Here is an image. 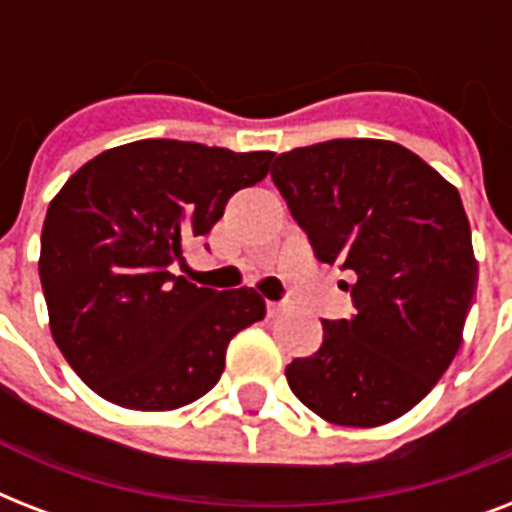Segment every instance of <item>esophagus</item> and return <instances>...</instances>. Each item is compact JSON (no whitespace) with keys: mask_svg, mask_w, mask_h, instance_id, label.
Returning <instances> with one entry per match:
<instances>
[{"mask_svg":"<svg viewBox=\"0 0 512 512\" xmlns=\"http://www.w3.org/2000/svg\"><path fill=\"white\" fill-rule=\"evenodd\" d=\"M289 311V303H268V313L271 316H284Z\"/></svg>","mask_w":512,"mask_h":512,"instance_id":"obj_1","label":"esophagus"}]
</instances>
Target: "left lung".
Instances as JSON below:
<instances>
[{
	"mask_svg": "<svg viewBox=\"0 0 512 512\" xmlns=\"http://www.w3.org/2000/svg\"><path fill=\"white\" fill-rule=\"evenodd\" d=\"M273 183L321 263L356 273L353 319L287 366L289 388L335 425L377 428L428 396L462 342L478 281L462 199L390 140L348 138L273 159Z\"/></svg>",
	"mask_w": 512,
	"mask_h": 512,
	"instance_id": "1",
	"label": "left lung"
}]
</instances>
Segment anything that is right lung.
I'll return each mask as SVG.
<instances>
[{
  "instance_id": "1",
  "label": "right lung",
  "mask_w": 512,
  "mask_h": 512,
  "mask_svg": "<svg viewBox=\"0 0 512 512\" xmlns=\"http://www.w3.org/2000/svg\"><path fill=\"white\" fill-rule=\"evenodd\" d=\"M271 159L135 140L95 156L50 201L39 279L52 340L100 398L170 412L215 388L228 342L263 319L265 300L249 287H196L172 265Z\"/></svg>"
}]
</instances>
